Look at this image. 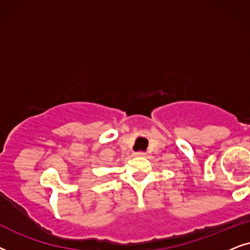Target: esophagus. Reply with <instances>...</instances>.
<instances>
[{"mask_svg":"<svg viewBox=\"0 0 250 250\" xmlns=\"http://www.w3.org/2000/svg\"><path fill=\"white\" fill-rule=\"evenodd\" d=\"M146 153L145 152H136L135 156H145Z\"/></svg>","mask_w":250,"mask_h":250,"instance_id":"34e87169","label":"esophagus"}]
</instances>
